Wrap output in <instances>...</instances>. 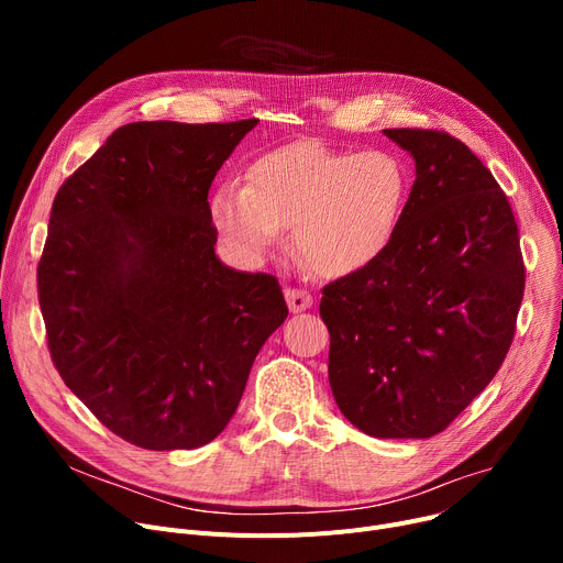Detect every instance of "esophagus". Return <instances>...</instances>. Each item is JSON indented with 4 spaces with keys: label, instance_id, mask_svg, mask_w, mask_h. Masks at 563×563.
<instances>
[{
    "label": "esophagus",
    "instance_id": "esophagus-1",
    "mask_svg": "<svg viewBox=\"0 0 563 563\" xmlns=\"http://www.w3.org/2000/svg\"><path fill=\"white\" fill-rule=\"evenodd\" d=\"M285 297H287V306H289L291 312H303L306 308L312 306L310 294L306 289H299V287H287Z\"/></svg>",
    "mask_w": 563,
    "mask_h": 563
}]
</instances>
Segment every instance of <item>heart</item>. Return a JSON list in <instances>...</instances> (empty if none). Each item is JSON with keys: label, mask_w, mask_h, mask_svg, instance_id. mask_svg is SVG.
Listing matches in <instances>:
<instances>
[{"label": "heart", "mask_w": 563, "mask_h": 563, "mask_svg": "<svg viewBox=\"0 0 563 563\" xmlns=\"http://www.w3.org/2000/svg\"><path fill=\"white\" fill-rule=\"evenodd\" d=\"M406 198L408 170L397 155L299 141L257 157L246 185L223 183L210 212L228 242L251 257L294 228V244L310 269L342 278L390 244Z\"/></svg>", "instance_id": "1"}]
</instances>
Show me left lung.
<instances>
[{
    "instance_id": "obj_1",
    "label": "left lung",
    "mask_w": 563,
    "mask_h": 563,
    "mask_svg": "<svg viewBox=\"0 0 563 563\" xmlns=\"http://www.w3.org/2000/svg\"><path fill=\"white\" fill-rule=\"evenodd\" d=\"M383 132L412 155L418 177L390 244L321 289L329 380L363 433L431 438L505 363L525 262L507 194L463 141Z\"/></svg>"
}]
</instances>
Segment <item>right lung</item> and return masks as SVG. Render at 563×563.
I'll list each match as a JSON object with an SVG mask.
<instances>
[{"mask_svg": "<svg viewBox=\"0 0 563 563\" xmlns=\"http://www.w3.org/2000/svg\"><path fill=\"white\" fill-rule=\"evenodd\" d=\"M257 118L118 128L56 191L38 303L56 372L143 450L214 440L287 317L272 274L214 255V175Z\"/></svg>", "mask_w": 563, "mask_h": 563, "instance_id": "right-lung-1", "label": "right lung"}]
</instances>
